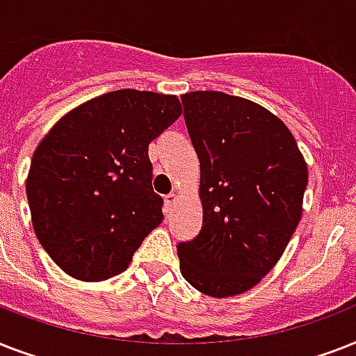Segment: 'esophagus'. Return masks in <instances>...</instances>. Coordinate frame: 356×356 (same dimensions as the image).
<instances>
[{"instance_id": "esophagus-1", "label": "esophagus", "mask_w": 356, "mask_h": 356, "mask_svg": "<svg viewBox=\"0 0 356 356\" xmlns=\"http://www.w3.org/2000/svg\"><path fill=\"white\" fill-rule=\"evenodd\" d=\"M177 200H179V195L175 194V192H172V194H168L166 197H164V203H166V207L170 209V207H173L175 203H177Z\"/></svg>"}]
</instances>
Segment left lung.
<instances>
[{
    "mask_svg": "<svg viewBox=\"0 0 356 356\" xmlns=\"http://www.w3.org/2000/svg\"><path fill=\"white\" fill-rule=\"evenodd\" d=\"M200 159L203 227L177 245L181 273L212 298L251 290L284 253L303 214L307 162L268 108L223 92L181 96Z\"/></svg>",
    "mask_w": 356,
    "mask_h": 356,
    "instance_id": "obj_1",
    "label": "left lung"
}]
</instances>
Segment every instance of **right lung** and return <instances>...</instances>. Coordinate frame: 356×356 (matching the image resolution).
Listing matches in <instances>:
<instances>
[{
    "instance_id": "obj_1",
    "label": "right lung",
    "mask_w": 356,
    "mask_h": 356,
    "mask_svg": "<svg viewBox=\"0 0 356 356\" xmlns=\"http://www.w3.org/2000/svg\"><path fill=\"white\" fill-rule=\"evenodd\" d=\"M177 96L114 90L64 114L33 153L25 183L33 229L68 275H118L162 222L147 145L181 116Z\"/></svg>"
}]
</instances>
